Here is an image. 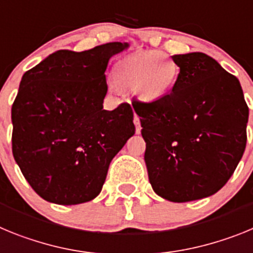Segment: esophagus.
<instances>
[{"mask_svg": "<svg viewBox=\"0 0 253 253\" xmlns=\"http://www.w3.org/2000/svg\"><path fill=\"white\" fill-rule=\"evenodd\" d=\"M134 124H135V131H137V134H139L142 130V126H140V120L138 115H134Z\"/></svg>", "mask_w": 253, "mask_h": 253, "instance_id": "obj_1", "label": "esophagus"}]
</instances>
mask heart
<instances>
[{
    "label": "heart",
    "mask_w": 253,
    "mask_h": 253,
    "mask_svg": "<svg viewBox=\"0 0 253 253\" xmlns=\"http://www.w3.org/2000/svg\"><path fill=\"white\" fill-rule=\"evenodd\" d=\"M114 82L119 88H133L146 102L167 95L177 78V67L161 51H140L120 59L114 69Z\"/></svg>",
    "instance_id": "obj_1"
}]
</instances>
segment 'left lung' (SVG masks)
I'll list each match as a JSON object with an SVG mask.
<instances>
[{
  "instance_id": "left-lung-1",
  "label": "left lung",
  "mask_w": 253,
  "mask_h": 253,
  "mask_svg": "<svg viewBox=\"0 0 253 253\" xmlns=\"http://www.w3.org/2000/svg\"><path fill=\"white\" fill-rule=\"evenodd\" d=\"M172 59L180 67L172 92L133 107L154 193L186 203L213 195L233 175L247 142L249 106L238 78L211 57L196 51Z\"/></svg>"
}]
</instances>
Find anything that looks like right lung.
I'll use <instances>...</instances> for the list:
<instances>
[{"label":"right lung","instance_id":"add662e5","mask_svg":"<svg viewBox=\"0 0 253 253\" xmlns=\"http://www.w3.org/2000/svg\"><path fill=\"white\" fill-rule=\"evenodd\" d=\"M125 48L114 42L80 53L58 50L22 76L11 109L12 153L46 202L95 199L111 160L135 133L130 105L102 109L107 63Z\"/></svg>","mask_w":253,"mask_h":253}]
</instances>
